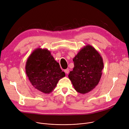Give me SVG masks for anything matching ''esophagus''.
I'll list each match as a JSON object with an SVG mask.
<instances>
[{
  "mask_svg": "<svg viewBox=\"0 0 129 129\" xmlns=\"http://www.w3.org/2000/svg\"><path fill=\"white\" fill-rule=\"evenodd\" d=\"M64 72L65 73V74H68L69 73V69H68V68H67V69H65V70H64Z\"/></svg>",
  "mask_w": 129,
  "mask_h": 129,
  "instance_id": "esophagus-1",
  "label": "esophagus"
}]
</instances>
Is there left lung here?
Masks as SVG:
<instances>
[{"instance_id":"1","label":"left lung","mask_w":129,"mask_h":129,"mask_svg":"<svg viewBox=\"0 0 129 129\" xmlns=\"http://www.w3.org/2000/svg\"><path fill=\"white\" fill-rule=\"evenodd\" d=\"M73 61L74 67L68 78L75 90L85 94L98 84L104 66L103 59L96 49L88 44L80 49Z\"/></svg>"}]
</instances>
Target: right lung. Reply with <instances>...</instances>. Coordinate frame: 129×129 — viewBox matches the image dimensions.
Segmentation results:
<instances>
[{
    "label": "right lung",
    "mask_w": 129,
    "mask_h": 129,
    "mask_svg": "<svg viewBox=\"0 0 129 129\" xmlns=\"http://www.w3.org/2000/svg\"><path fill=\"white\" fill-rule=\"evenodd\" d=\"M26 73L33 87L44 93L51 92L58 81L65 76L50 51L38 48L29 55Z\"/></svg>",
    "instance_id": "obj_1"
}]
</instances>
